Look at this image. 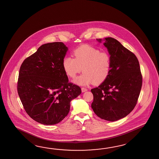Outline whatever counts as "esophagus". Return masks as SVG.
<instances>
[{
	"label": "esophagus",
	"mask_w": 159,
	"mask_h": 159,
	"mask_svg": "<svg viewBox=\"0 0 159 159\" xmlns=\"http://www.w3.org/2000/svg\"><path fill=\"white\" fill-rule=\"evenodd\" d=\"M82 92H85L88 90V89H86L85 88H81Z\"/></svg>",
	"instance_id": "1"
}]
</instances>
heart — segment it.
Segmentation results:
<instances>
[{
    "mask_svg": "<svg viewBox=\"0 0 159 159\" xmlns=\"http://www.w3.org/2000/svg\"><path fill=\"white\" fill-rule=\"evenodd\" d=\"M74 58L65 57L62 65L66 74L71 78H74L82 71H84L74 82L78 85L86 86L93 82L100 84L105 81L111 69V57L106 52L88 44H83L74 50Z\"/></svg>",
    "mask_w": 159,
    "mask_h": 159,
    "instance_id": "1",
    "label": "heart"
}]
</instances>
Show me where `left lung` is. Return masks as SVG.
Segmentation results:
<instances>
[{"label":"left lung","mask_w":159,"mask_h":159,"mask_svg":"<svg viewBox=\"0 0 159 159\" xmlns=\"http://www.w3.org/2000/svg\"><path fill=\"white\" fill-rule=\"evenodd\" d=\"M101 42V39H97ZM104 46L111 57L107 79L91 90L92 107L96 115L107 121H115L133 111L140 95L143 78L136 56L113 38H105Z\"/></svg>","instance_id":"left-lung-1"}]
</instances>
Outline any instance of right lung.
Segmentation results:
<instances>
[{"label":"right lung","instance_id":"right-lung-1","mask_svg":"<svg viewBox=\"0 0 159 159\" xmlns=\"http://www.w3.org/2000/svg\"><path fill=\"white\" fill-rule=\"evenodd\" d=\"M68 48L62 42L41 46L22 63L17 84L26 113L37 122L54 125L68 115L70 101L81 93L69 82L62 61Z\"/></svg>","mask_w":159,"mask_h":159}]
</instances>
